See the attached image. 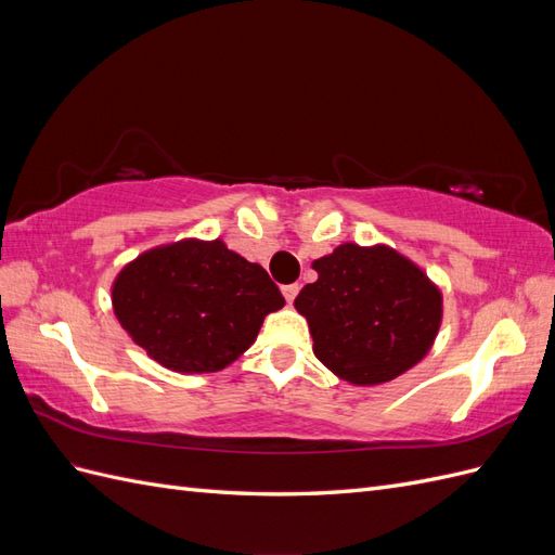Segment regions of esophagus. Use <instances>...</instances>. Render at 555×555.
<instances>
[{"label": "esophagus", "instance_id": "esophagus-1", "mask_svg": "<svg viewBox=\"0 0 555 555\" xmlns=\"http://www.w3.org/2000/svg\"><path fill=\"white\" fill-rule=\"evenodd\" d=\"M298 284H287V287H282V294H284V298H287V304L292 306L294 304V298L298 296Z\"/></svg>", "mask_w": 555, "mask_h": 555}]
</instances>
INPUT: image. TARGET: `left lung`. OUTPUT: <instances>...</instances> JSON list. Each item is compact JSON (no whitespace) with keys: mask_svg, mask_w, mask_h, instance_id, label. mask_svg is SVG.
<instances>
[{"mask_svg":"<svg viewBox=\"0 0 555 555\" xmlns=\"http://www.w3.org/2000/svg\"><path fill=\"white\" fill-rule=\"evenodd\" d=\"M317 282L296 296L312 351L354 386H377L422 361L442 324V292L398 249L343 243L314 259Z\"/></svg>","mask_w":555,"mask_h":555,"instance_id":"left-lung-1","label":"left lung"}]
</instances>
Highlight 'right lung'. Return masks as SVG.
I'll return each instance as SVG.
<instances>
[{"label": "right lung", "mask_w": 555, "mask_h": 555, "mask_svg": "<svg viewBox=\"0 0 555 555\" xmlns=\"http://www.w3.org/2000/svg\"><path fill=\"white\" fill-rule=\"evenodd\" d=\"M111 300L129 338L182 375L224 371L284 306L263 268L220 238L145 249L115 275Z\"/></svg>", "instance_id": "1"}]
</instances>
